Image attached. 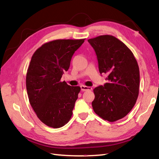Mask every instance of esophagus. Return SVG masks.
Returning a JSON list of instances; mask_svg holds the SVG:
<instances>
[{"label":"esophagus","instance_id":"esophagus-1","mask_svg":"<svg viewBox=\"0 0 159 159\" xmlns=\"http://www.w3.org/2000/svg\"><path fill=\"white\" fill-rule=\"evenodd\" d=\"M80 88H81V91H83V92H85V91H91L92 89L91 87H87L85 85H81L80 86Z\"/></svg>","mask_w":159,"mask_h":159}]
</instances>
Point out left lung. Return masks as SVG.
I'll list each match as a JSON object with an SVG mask.
<instances>
[{"label": "left lung", "instance_id": "obj_1", "mask_svg": "<svg viewBox=\"0 0 159 159\" xmlns=\"http://www.w3.org/2000/svg\"><path fill=\"white\" fill-rule=\"evenodd\" d=\"M97 55L100 74L108 82L93 89L92 107L98 116L113 122L124 117L137 102L139 91V68L133 53L110 35L87 40Z\"/></svg>", "mask_w": 159, "mask_h": 159}]
</instances>
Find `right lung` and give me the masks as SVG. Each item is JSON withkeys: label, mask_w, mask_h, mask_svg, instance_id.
Instances as JSON below:
<instances>
[{"label": "right lung", "mask_w": 159, "mask_h": 159, "mask_svg": "<svg viewBox=\"0 0 159 159\" xmlns=\"http://www.w3.org/2000/svg\"><path fill=\"white\" fill-rule=\"evenodd\" d=\"M85 39L46 42L31 57L26 76L29 102L39 120L49 127H62L72 116L80 87L68 85L61 79Z\"/></svg>", "instance_id": "right-lung-1"}]
</instances>
